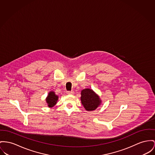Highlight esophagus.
<instances>
[{
	"mask_svg": "<svg viewBox=\"0 0 155 155\" xmlns=\"http://www.w3.org/2000/svg\"><path fill=\"white\" fill-rule=\"evenodd\" d=\"M66 93L68 94H73L74 92L73 91H68V92H66Z\"/></svg>",
	"mask_w": 155,
	"mask_h": 155,
	"instance_id": "34e87169",
	"label": "esophagus"
}]
</instances>
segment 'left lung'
I'll use <instances>...</instances> for the list:
<instances>
[{
    "label": "left lung",
    "instance_id": "1",
    "mask_svg": "<svg viewBox=\"0 0 155 155\" xmlns=\"http://www.w3.org/2000/svg\"><path fill=\"white\" fill-rule=\"evenodd\" d=\"M81 100L85 109L87 111H93L101 104L99 96L91 89H84L81 91Z\"/></svg>",
    "mask_w": 155,
    "mask_h": 155
}]
</instances>
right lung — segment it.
<instances>
[{"label":"right lung","mask_w":155,"mask_h":155,"mask_svg":"<svg viewBox=\"0 0 155 155\" xmlns=\"http://www.w3.org/2000/svg\"><path fill=\"white\" fill-rule=\"evenodd\" d=\"M58 96L55 94L54 92L51 91L49 93L46 99L49 107H52L56 104L58 100Z\"/></svg>","instance_id":"right-lung-1"}]
</instances>
